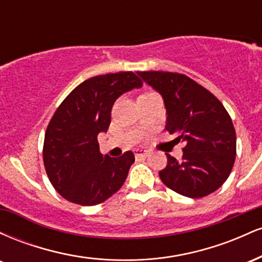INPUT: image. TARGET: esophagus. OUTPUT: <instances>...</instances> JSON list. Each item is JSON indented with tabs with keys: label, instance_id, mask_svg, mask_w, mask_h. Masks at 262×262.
<instances>
[{
	"label": "esophagus",
	"instance_id": "obj_1",
	"mask_svg": "<svg viewBox=\"0 0 262 262\" xmlns=\"http://www.w3.org/2000/svg\"><path fill=\"white\" fill-rule=\"evenodd\" d=\"M134 155L135 158H146L149 155V151L144 149H135L134 150Z\"/></svg>",
	"mask_w": 262,
	"mask_h": 262
}]
</instances>
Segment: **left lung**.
Returning <instances> with one entry per match:
<instances>
[{
	"instance_id": "8db88e82",
	"label": "left lung",
	"mask_w": 262,
	"mask_h": 262,
	"mask_svg": "<svg viewBox=\"0 0 262 262\" xmlns=\"http://www.w3.org/2000/svg\"><path fill=\"white\" fill-rule=\"evenodd\" d=\"M161 95L166 108V130L185 144L182 160L166 154L159 172L164 185L189 198L217 191L228 179L236 155L233 122L222 102L186 75L165 71L138 73Z\"/></svg>"
}]
</instances>
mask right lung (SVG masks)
I'll use <instances>...</instances> for the list:
<instances>
[{
	"instance_id": "add662e5",
	"label": "right lung",
	"mask_w": 262,
	"mask_h": 262,
	"mask_svg": "<svg viewBox=\"0 0 262 262\" xmlns=\"http://www.w3.org/2000/svg\"><path fill=\"white\" fill-rule=\"evenodd\" d=\"M143 82L132 71L106 74L83 81L61 102L44 138L45 171L65 200L96 206L122 187L134 154H101L97 137L111 124V111L119 96Z\"/></svg>"
}]
</instances>
